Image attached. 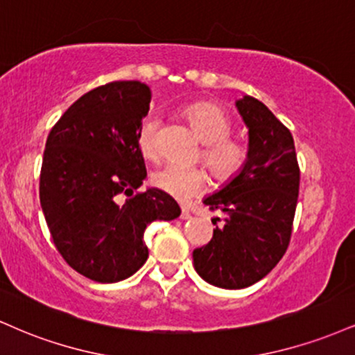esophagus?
<instances>
[{
    "mask_svg": "<svg viewBox=\"0 0 355 355\" xmlns=\"http://www.w3.org/2000/svg\"><path fill=\"white\" fill-rule=\"evenodd\" d=\"M180 218H182V220H189V218H191V211H190L189 207L182 205V215H180Z\"/></svg>",
    "mask_w": 355,
    "mask_h": 355,
    "instance_id": "34e87169",
    "label": "esophagus"
}]
</instances>
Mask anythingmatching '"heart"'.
<instances>
[{
	"instance_id": "b5f03b06",
	"label": "heart",
	"mask_w": 355,
	"mask_h": 355,
	"mask_svg": "<svg viewBox=\"0 0 355 355\" xmlns=\"http://www.w3.org/2000/svg\"><path fill=\"white\" fill-rule=\"evenodd\" d=\"M195 137L203 144L200 160L218 183H229L239 177L248 162V146L243 141L230 138V116L218 105L209 101L191 103L182 112ZM137 146L148 160L158 157L157 123L146 118L137 133ZM155 189L165 191L177 200L198 195L205 190L209 177L202 168H183L178 165H165L152 175Z\"/></svg>"
}]
</instances>
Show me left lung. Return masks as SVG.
Here are the masks:
<instances>
[{
	"mask_svg": "<svg viewBox=\"0 0 355 355\" xmlns=\"http://www.w3.org/2000/svg\"><path fill=\"white\" fill-rule=\"evenodd\" d=\"M237 108L248 128V162L229 185L203 203L215 217L214 237L193 250V267L205 282L243 288L280 262L299 198L300 168L291 130L262 101L243 96Z\"/></svg>",
	"mask_w": 355,
	"mask_h": 355,
	"instance_id": "obj_1",
	"label": "left lung"
}]
</instances>
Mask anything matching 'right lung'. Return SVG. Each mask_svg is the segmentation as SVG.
<instances>
[{
	"instance_id": "add662e5",
	"label": "right lung",
	"mask_w": 355,
	"mask_h": 355,
	"mask_svg": "<svg viewBox=\"0 0 355 355\" xmlns=\"http://www.w3.org/2000/svg\"><path fill=\"white\" fill-rule=\"evenodd\" d=\"M152 92L112 81L85 93L51 128L40 203L53 243L73 270L101 284L133 275L148 259L144 234L180 207L165 191H137L146 177L137 133Z\"/></svg>"
}]
</instances>
